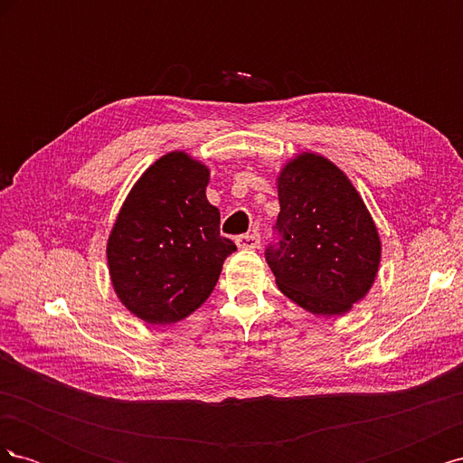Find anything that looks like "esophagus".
<instances>
[{
    "mask_svg": "<svg viewBox=\"0 0 463 463\" xmlns=\"http://www.w3.org/2000/svg\"><path fill=\"white\" fill-rule=\"evenodd\" d=\"M235 243H237V247H240V249H259L260 235L259 233H245V235L237 237Z\"/></svg>",
    "mask_w": 463,
    "mask_h": 463,
    "instance_id": "1",
    "label": "esophagus"
}]
</instances>
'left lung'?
<instances>
[{"mask_svg":"<svg viewBox=\"0 0 463 463\" xmlns=\"http://www.w3.org/2000/svg\"><path fill=\"white\" fill-rule=\"evenodd\" d=\"M279 241L266 262L279 291L313 315H345L367 296L381 237L352 181L328 158L298 154L278 175Z\"/></svg>","mask_w":463,"mask_h":463,"instance_id":"left-lung-1","label":"left lung"}]
</instances>
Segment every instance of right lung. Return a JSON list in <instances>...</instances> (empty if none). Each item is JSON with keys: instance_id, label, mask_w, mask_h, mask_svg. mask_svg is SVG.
Instances as JSON below:
<instances>
[{"instance_id": "right-lung-1", "label": "right lung", "mask_w": 463, "mask_h": 463, "mask_svg": "<svg viewBox=\"0 0 463 463\" xmlns=\"http://www.w3.org/2000/svg\"><path fill=\"white\" fill-rule=\"evenodd\" d=\"M208 177L187 152L165 154L138 177L111 228V284L146 325H174L197 311L237 249L220 235V210L206 201Z\"/></svg>"}]
</instances>
